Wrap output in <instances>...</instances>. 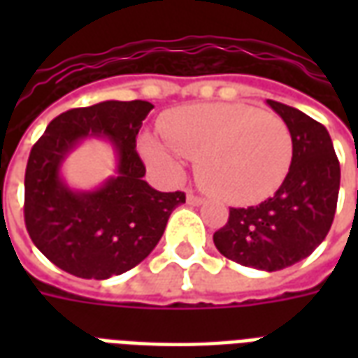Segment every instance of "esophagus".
<instances>
[{
	"label": "esophagus",
	"mask_w": 358,
	"mask_h": 358,
	"mask_svg": "<svg viewBox=\"0 0 358 358\" xmlns=\"http://www.w3.org/2000/svg\"><path fill=\"white\" fill-rule=\"evenodd\" d=\"M187 203H189V205H195V207H197V205H203V203H205V199H203L201 195L194 194V192L189 189V192H187Z\"/></svg>",
	"instance_id": "esophagus-1"
}]
</instances>
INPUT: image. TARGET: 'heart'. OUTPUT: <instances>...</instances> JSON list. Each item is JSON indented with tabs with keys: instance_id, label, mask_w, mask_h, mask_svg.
<instances>
[{
	"instance_id": "heart-1",
	"label": "heart",
	"mask_w": 358,
	"mask_h": 358,
	"mask_svg": "<svg viewBox=\"0 0 358 358\" xmlns=\"http://www.w3.org/2000/svg\"><path fill=\"white\" fill-rule=\"evenodd\" d=\"M162 140L141 138L149 163L169 178H180L182 161L197 159L201 186L234 205L270 197L287 176L292 132L282 118L248 103H201L161 118Z\"/></svg>"
}]
</instances>
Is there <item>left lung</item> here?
Masks as SVG:
<instances>
[{
  "mask_svg": "<svg viewBox=\"0 0 358 358\" xmlns=\"http://www.w3.org/2000/svg\"><path fill=\"white\" fill-rule=\"evenodd\" d=\"M289 128V172L266 201L230 209L213 241L234 263L257 270H282L315 251L330 232L339 194V161L328 130L299 109L268 99Z\"/></svg>",
  "mask_w": 358,
  "mask_h": 358,
  "instance_id": "left-lung-1",
  "label": "left lung"
}]
</instances>
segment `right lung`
Listing matches in <instances>:
<instances>
[{
	"mask_svg": "<svg viewBox=\"0 0 358 358\" xmlns=\"http://www.w3.org/2000/svg\"><path fill=\"white\" fill-rule=\"evenodd\" d=\"M153 105L103 101L51 120L30 151L24 174V224L51 263L86 280H107L140 264L161 240L184 192H157L143 180L136 136ZM88 135L115 145L117 176L94 192H74L58 171L69 150Z\"/></svg>",
	"mask_w": 358,
	"mask_h": 358,
	"instance_id": "add662e5",
	"label": "right lung"
}]
</instances>
